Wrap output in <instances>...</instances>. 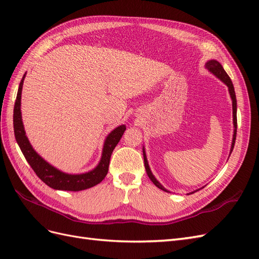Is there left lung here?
I'll return each mask as SVG.
<instances>
[{
	"label": "left lung",
	"mask_w": 259,
	"mask_h": 259,
	"mask_svg": "<svg viewBox=\"0 0 259 259\" xmlns=\"http://www.w3.org/2000/svg\"><path fill=\"white\" fill-rule=\"evenodd\" d=\"M205 68L208 69L209 71L215 74L218 79H221L227 86H228V90H229V93H230V97L232 99V113H233V126H234V132H233V138H232V145H231V149H230V154L233 150V147H234V143H236V138H237V98H236V92H234V88H233V84L230 80L229 75L227 74V72L225 71V69L223 68V66L219 64V62L217 60H209L207 61L205 64ZM144 162H145V168H146V171H147V175L149 176V178H150L151 182L158 187L160 188L161 190L163 191H167L165 188H164L158 180L155 179V177L152 175L151 170H150V167H149L148 165V161H147V156H146V153H145V149H144ZM198 191V190H197ZM168 192V191H167ZM191 193H194V192H191Z\"/></svg>",
	"instance_id": "1"
}]
</instances>
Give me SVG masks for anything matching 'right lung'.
I'll list each match as a JSON object with an SVG mask.
<instances>
[{"label":"right lung","instance_id":"right-lung-1","mask_svg":"<svg viewBox=\"0 0 259 259\" xmlns=\"http://www.w3.org/2000/svg\"><path fill=\"white\" fill-rule=\"evenodd\" d=\"M25 76L26 74H23L22 80L20 81L16 101H15L14 106V133L20 150L23 153V155H25V158L27 162L30 164V166L32 167L34 173L43 183L56 190L80 191L84 189H89V188L98 185L101 180L106 177L108 173L109 162H110L113 149L115 148L117 143L120 142L123 133L126 130V126H125V125L117 126L107 136L103 149L101 160L98 165L93 170L77 175L66 174L64 171H60L59 169L52 166L51 164H49L45 160H43L41 156L34 151V149L30 145L29 140L26 136L20 111L21 91Z\"/></svg>","mask_w":259,"mask_h":259}]
</instances>
